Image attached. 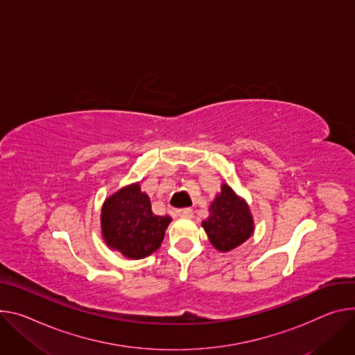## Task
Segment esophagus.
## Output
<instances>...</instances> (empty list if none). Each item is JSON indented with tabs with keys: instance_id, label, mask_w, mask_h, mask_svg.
I'll list each match as a JSON object with an SVG mask.
<instances>
[{
	"instance_id": "esophagus-1",
	"label": "esophagus",
	"mask_w": 355,
	"mask_h": 355,
	"mask_svg": "<svg viewBox=\"0 0 355 355\" xmlns=\"http://www.w3.org/2000/svg\"><path fill=\"white\" fill-rule=\"evenodd\" d=\"M177 212H178V215H181V216H192V209H191V208H181V209H178Z\"/></svg>"
}]
</instances>
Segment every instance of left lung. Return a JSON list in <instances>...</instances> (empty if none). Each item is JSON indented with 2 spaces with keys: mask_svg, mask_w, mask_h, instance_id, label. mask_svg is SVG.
<instances>
[{
  "mask_svg": "<svg viewBox=\"0 0 355 355\" xmlns=\"http://www.w3.org/2000/svg\"><path fill=\"white\" fill-rule=\"evenodd\" d=\"M202 227L211 243L220 252H228L243 243L253 232V219L248 204L236 197L230 185H222L209 207V218Z\"/></svg>",
  "mask_w": 355,
  "mask_h": 355,
  "instance_id": "8db88e82",
  "label": "left lung"
}]
</instances>
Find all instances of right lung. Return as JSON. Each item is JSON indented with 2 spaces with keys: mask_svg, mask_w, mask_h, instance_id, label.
I'll return each mask as SVG.
<instances>
[{
  "mask_svg": "<svg viewBox=\"0 0 355 355\" xmlns=\"http://www.w3.org/2000/svg\"><path fill=\"white\" fill-rule=\"evenodd\" d=\"M170 216H157L139 184L125 187L105 201L102 232L106 243L128 259H141L155 252L164 239Z\"/></svg>",
  "mask_w": 355,
  "mask_h": 355,
  "instance_id": "1",
  "label": "right lung"
}]
</instances>
